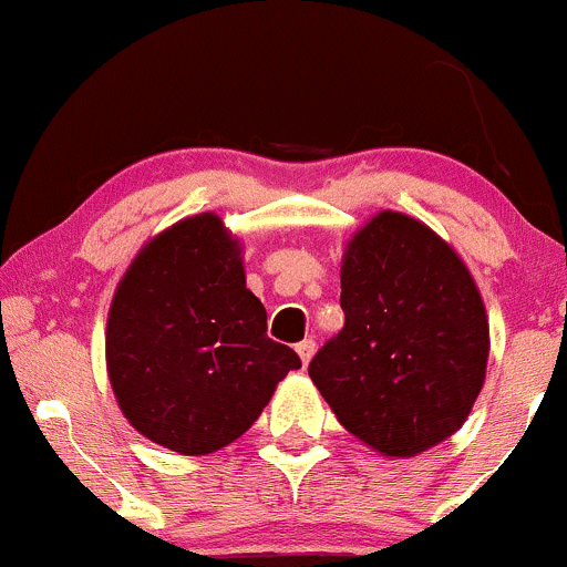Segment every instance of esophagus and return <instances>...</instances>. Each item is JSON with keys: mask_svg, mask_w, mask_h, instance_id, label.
Masks as SVG:
<instances>
[{"mask_svg": "<svg viewBox=\"0 0 567 567\" xmlns=\"http://www.w3.org/2000/svg\"><path fill=\"white\" fill-rule=\"evenodd\" d=\"M296 351H298V357H301V362H303V365H309V362H311V357H315V351H317V343L311 341V338H306V341L298 343Z\"/></svg>", "mask_w": 567, "mask_h": 567, "instance_id": "34e87169", "label": "esophagus"}]
</instances>
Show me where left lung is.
<instances>
[{
    "label": "left lung",
    "instance_id": "1",
    "mask_svg": "<svg viewBox=\"0 0 567 567\" xmlns=\"http://www.w3.org/2000/svg\"><path fill=\"white\" fill-rule=\"evenodd\" d=\"M347 322L309 375L347 432L408 458L464 426L485 383L487 315L477 285L421 220L381 210L349 239Z\"/></svg>",
    "mask_w": 567,
    "mask_h": 567
}]
</instances>
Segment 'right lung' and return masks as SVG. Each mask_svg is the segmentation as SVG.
Masks as SVG:
<instances>
[{"mask_svg": "<svg viewBox=\"0 0 567 567\" xmlns=\"http://www.w3.org/2000/svg\"><path fill=\"white\" fill-rule=\"evenodd\" d=\"M296 368V351L266 336L243 247L216 213L148 239L116 285L109 381L135 432L167 451L205 455L243 437Z\"/></svg>", "mask_w": 567, "mask_h": 567, "instance_id": "1", "label": "right lung"}]
</instances>
